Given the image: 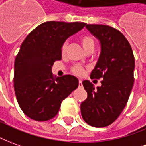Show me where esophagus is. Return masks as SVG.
<instances>
[{
  "instance_id": "1",
  "label": "esophagus",
  "mask_w": 146,
  "mask_h": 146,
  "mask_svg": "<svg viewBox=\"0 0 146 146\" xmlns=\"http://www.w3.org/2000/svg\"><path fill=\"white\" fill-rule=\"evenodd\" d=\"M83 86V83H82V80H79V87H81V86Z\"/></svg>"
}]
</instances>
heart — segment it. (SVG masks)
I'll return each instance as SVG.
<instances>
[{
  "mask_svg": "<svg viewBox=\"0 0 146 146\" xmlns=\"http://www.w3.org/2000/svg\"><path fill=\"white\" fill-rule=\"evenodd\" d=\"M80 42L81 44L83 46V48H84V50L87 52L89 50H94L95 48V40L93 37L91 36H83L81 37L80 39ZM67 43H64L62 47V54L64 55L66 52H67ZM72 71L76 74V75H82L83 73V68L82 67H80L79 65H75L72 67Z\"/></svg>",
  "mask_w": 146,
  "mask_h": 146,
  "instance_id": "b5f03b06",
  "label": "heart"
}]
</instances>
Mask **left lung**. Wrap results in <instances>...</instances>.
Returning <instances> with one entry per match:
<instances>
[{
  "label": "left lung",
  "mask_w": 146,
  "mask_h": 146,
  "mask_svg": "<svg viewBox=\"0 0 146 146\" xmlns=\"http://www.w3.org/2000/svg\"><path fill=\"white\" fill-rule=\"evenodd\" d=\"M86 28L101 45L90 78L103 79L97 88L88 80L83 82L87 98L81 103V113L88 125L105 127L117 119L128 102L134 81V56L128 40L116 29L103 25H86Z\"/></svg>",
  "instance_id": "obj_1"
}]
</instances>
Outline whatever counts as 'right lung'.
I'll list each match as a JSON object with an SVG mask.
<instances>
[{"label": "right lung", "instance_id": "obj_1", "mask_svg": "<svg viewBox=\"0 0 146 146\" xmlns=\"http://www.w3.org/2000/svg\"><path fill=\"white\" fill-rule=\"evenodd\" d=\"M86 25L83 22L48 21L25 38L14 63V90L25 115L44 121L56 116L61 102L79 86L73 75L55 78L54 62L62 57V47Z\"/></svg>", "mask_w": 146, "mask_h": 146}]
</instances>
